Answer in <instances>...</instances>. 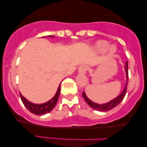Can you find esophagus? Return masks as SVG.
I'll list each match as a JSON object with an SVG mask.
<instances>
[{
    "mask_svg": "<svg viewBox=\"0 0 147 147\" xmlns=\"http://www.w3.org/2000/svg\"><path fill=\"white\" fill-rule=\"evenodd\" d=\"M87 66L85 65H82L79 67V73H86L87 71Z\"/></svg>",
    "mask_w": 147,
    "mask_h": 147,
    "instance_id": "esophagus-1",
    "label": "esophagus"
}]
</instances>
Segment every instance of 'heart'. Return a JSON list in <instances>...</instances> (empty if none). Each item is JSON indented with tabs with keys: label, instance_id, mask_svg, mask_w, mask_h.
<instances>
[{
	"label": "heart",
	"instance_id": "b5f03b06",
	"mask_svg": "<svg viewBox=\"0 0 147 147\" xmlns=\"http://www.w3.org/2000/svg\"><path fill=\"white\" fill-rule=\"evenodd\" d=\"M108 46H109V43L106 41H99L95 44V49L99 52H104L108 48ZM109 50L111 53H113L115 52V49L113 48H110Z\"/></svg>",
	"mask_w": 147,
	"mask_h": 147
}]
</instances>
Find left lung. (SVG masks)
Wrapping results in <instances>:
<instances>
[{"instance_id":"1","label":"left lung","mask_w":147,"mask_h":147,"mask_svg":"<svg viewBox=\"0 0 147 147\" xmlns=\"http://www.w3.org/2000/svg\"><path fill=\"white\" fill-rule=\"evenodd\" d=\"M126 66L124 67L125 68V71H126V82L125 84V86H124V90H122V93L120 94L119 96H117L116 98H115L113 100L110 101L109 102L106 103V104H97V103H95L92 101L90 100L87 97V96L86 95L85 92H83L82 94V96H83L84 99H85L86 102L88 104L89 106H90L92 109H95L96 111H110L111 109H114L115 107H116L118 104H120V102H122L124 99V96H125L126 93V90H127V84H128V79H129V72H128V62L126 63Z\"/></svg>"}]
</instances>
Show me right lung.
Listing matches in <instances>:
<instances>
[{
  "instance_id": "1",
  "label": "right lung",
  "mask_w": 147,
  "mask_h": 147,
  "mask_svg": "<svg viewBox=\"0 0 147 147\" xmlns=\"http://www.w3.org/2000/svg\"><path fill=\"white\" fill-rule=\"evenodd\" d=\"M50 37H52L54 36H48ZM61 84L59 86L58 88V90H57L56 94L52 98L50 99L48 102L43 103V104H35L33 103L29 102L28 99L25 98L20 93V97H21L22 102L23 103L24 106H25L26 109H28L30 111V112H31L32 113L37 115H45L48 113L50 112L52 109H54L55 105H56L57 101H58L59 97V94L61 92Z\"/></svg>"
}]
</instances>
